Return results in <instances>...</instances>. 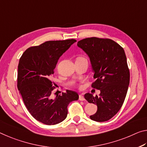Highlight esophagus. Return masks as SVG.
Returning a JSON list of instances; mask_svg holds the SVG:
<instances>
[{
	"mask_svg": "<svg viewBox=\"0 0 147 147\" xmlns=\"http://www.w3.org/2000/svg\"><path fill=\"white\" fill-rule=\"evenodd\" d=\"M79 100H81V101H84V100H85V98H84V96H83V95H82V94H80V95H79Z\"/></svg>",
	"mask_w": 147,
	"mask_h": 147,
	"instance_id": "esophagus-1",
	"label": "esophagus"
}]
</instances>
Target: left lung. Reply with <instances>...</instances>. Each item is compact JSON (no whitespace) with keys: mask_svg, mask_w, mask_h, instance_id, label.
<instances>
[{"mask_svg":"<svg viewBox=\"0 0 147 147\" xmlns=\"http://www.w3.org/2000/svg\"><path fill=\"white\" fill-rule=\"evenodd\" d=\"M89 57L95 81L92 87L100 90V96L86 93L85 98L98 107L91 120L105 122L121 109L129 84V71L124 50L111 39L88 38L78 42Z\"/></svg>","mask_w":147,"mask_h":147,"instance_id":"8db88e82","label":"left lung"}]
</instances>
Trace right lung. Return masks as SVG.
<instances>
[{"label":"right lung","mask_w":147,"mask_h":147,"mask_svg":"<svg viewBox=\"0 0 147 147\" xmlns=\"http://www.w3.org/2000/svg\"><path fill=\"white\" fill-rule=\"evenodd\" d=\"M76 42L74 39L47 41L29 47L19 59V93L31 115L43 124L55 125L63 121L69 103L79 99L78 94L69 90L55 99L51 96L55 88L51 78L58 60Z\"/></svg>","instance_id":"add662e5"}]
</instances>
